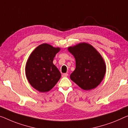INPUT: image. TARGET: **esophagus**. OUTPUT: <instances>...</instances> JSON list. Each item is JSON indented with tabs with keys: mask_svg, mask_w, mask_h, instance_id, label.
<instances>
[{
	"mask_svg": "<svg viewBox=\"0 0 128 128\" xmlns=\"http://www.w3.org/2000/svg\"><path fill=\"white\" fill-rule=\"evenodd\" d=\"M68 76V73H64L62 75V77H67Z\"/></svg>",
	"mask_w": 128,
	"mask_h": 128,
	"instance_id": "obj_1",
	"label": "esophagus"
}]
</instances>
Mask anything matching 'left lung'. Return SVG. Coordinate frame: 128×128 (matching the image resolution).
<instances>
[{"instance_id":"8db88e82","label":"left lung","mask_w":128,"mask_h":128,"mask_svg":"<svg viewBox=\"0 0 128 128\" xmlns=\"http://www.w3.org/2000/svg\"><path fill=\"white\" fill-rule=\"evenodd\" d=\"M68 50L76 60V69L70 74V79L83 90L95 89L103 80L106 70L102 56L85 42L68 47Z\"/></svg>"}]
</instances>
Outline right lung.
Wrapping results in <instances>:
<instances>
[{
	"instance_id": "right-lung-1",
	"label": "right lung",
	"mask_w": 128,
	"mask_h": 128,
	"mask_svg": "<svg viewBox=\"0 0 128 128\" xmlns=\"http://www.w3.org/2000/svg\"><path fill=\"white\" fill-rule=\"evenodd\" d=\"M60 48L48 44L36 47L31 53L25 68L26 76L32 87L41 93L50 91L60 80L61 74L53 64Z\"/></svg>"
}]
</instances>
